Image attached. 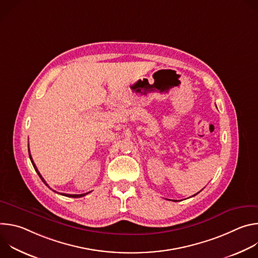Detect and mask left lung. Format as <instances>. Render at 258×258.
<instances>
[{
    "mask_svg": "<svg viewBox=\"0 0 258 258\" xmlns=\"http://www.w3.org/2000/svg\"><path fill=\"white\" fill-rule=\"evenodd\" d=\"M198 193H199V192H198ZM198 193H197V194H198ZM197 194H195V195H197ZM195 195H193V196H195ZM193 196H192V197H193Z\"/></svg>",
    "mask_w": 258,
    "mask_h": 258,
    "instance_id": "obj_1",
    "label": "left lung"
}]
</instances>
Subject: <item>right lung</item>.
Segmentation results:
<instances>
[{"label":"right lung","instance_id":"obj_1","mask_svg":"<svg viewBox=\"0 0 258 258\" xmlns=\"http://www.w3.org/2000/svg\"><path fill=\"white\" fill-rule=\"evenodd\" d=\"M28 153H29V158H30V161H31V163H32V165H33V167H34V169H35V171L38 172V174H39V176L41 177V179L44 181V183H46V186H48V183L46 182V180L44 179V177L41 175V173H40V171L38 170V168H36V166H35V164H34V162H33V160H32V157H31V155H30V152H29V149H28ZM49 187V186H48ZM54 191V190H53ZM54 192H56V191H54ZM57 193V192H56ZM90 193V192H89ZM89 193H85V194H64V193H59V194H61V195H63V196H66V197H71V198H80V197H83V196H86L87 194H89Z\"/></svg>","mask_w":258,"mask_h":258}]
</instances>
